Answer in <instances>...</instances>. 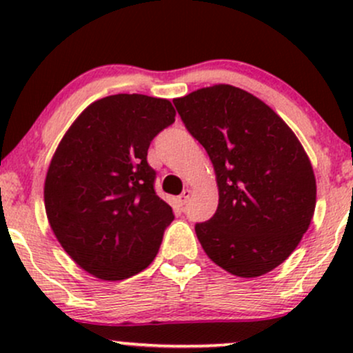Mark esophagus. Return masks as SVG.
<instances>
[{
  "mask_svg": "<svg viewBox=\"0 0 353 353\" xmlns=\"http://www.w3.org/2000/svg\"><path fill=\"white\" fill-rule=\"evenodd\" d=\"M189 199H190V189H184V190H182L181 196L177 197V202H179L181 208H184V205L189 202Z\"/></svg>",
  "mask_w": 353,
  "mask_h": 353,
  "instance_id": "34e87169",
  "label": "esophagus"
}]
</instances>
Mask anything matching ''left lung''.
I'll list each match as a JSON object with an SVG mask.
<instances>
[{
  "mask_svg": "<svg viewBox=\"0 0 353 353\" xmlns=\"http://www.w3.org/2000/svg\"><path fill=\"white\" fill-rule=\"evenodd\" d=\"M172 103L216 171L217 210L196 224L202 249L237 277L270 272L294 252L314 216L317 188L302 144L244 89L216 84Z\"/></svg>",
  "mask_w": 353,
  "mask_h": 353,
  "instance_id": "8db88e82",
  "label": "left lung"
}]
</instances>
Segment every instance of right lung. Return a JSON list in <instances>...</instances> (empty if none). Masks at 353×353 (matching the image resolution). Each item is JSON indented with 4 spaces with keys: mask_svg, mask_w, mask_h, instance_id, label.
I'll return each mask as SVG.
<instances>
[{
    "mask_svg": "<svg viewBox=\"0 0 353 353\" xmlns=\"http://www.w3.org/2000/svg\"><path fill=\"white\" fill-rule=\"evenodd\" d=\"M168 99L114 94L81 112L44 182L52 232L68 255L103 281H123L156 257L171 205L154 190L151 141L174 123Z\"/></svg>",
    "mask_w": 353,
    "mask_h": 353,
    "instance_id": "add662e5",
    "label": "right lung"
}]
</instances>
